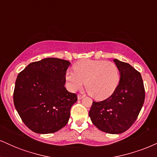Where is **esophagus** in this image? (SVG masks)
<instances>
[{"label":"esophagus","instance_id":"obj_1","mask_svg":"<svg viewBox=\"0 0 157 157\" xmlns=\"http://www.w3.org/2000/svg\"><path fill=\"white\" fill-rule=\"evenodd\" d=\"M82 98H83V96H82V95H80V94H78V95H77V99H78L79 100H82Z\"/></svg>","mask_w":157,"mask_h":157}]
</instances>
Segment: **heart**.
Listing matches in <instances>:
<instances>
[{
	"instance_id": "1",
	"label": "heart",
	"mask_w": 157,
	"mask_h": 157,
	"mask_svg": "<svg viewBox=\"0 0 157 157\" xmlns=\"http://www.w3.org/2000/svg\"><path fill=\"white\" fill-rule=\"evenodd\" d=\"M74 71H67L66 80L68 89L80 90L84 82L86 91L97 100L109 98L120 83V73L116 64L105 60H82L73 66Z\"/></svg>"
}]
</instances>
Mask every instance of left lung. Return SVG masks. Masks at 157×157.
Wrapping results in <instances>:
<instances>
[{"instance_id": "left-lung-1", "label": "left lung", "mask_w": 157, "mask_h": 157, "mask_svg": "<svg viewBox=\"0 0 157 157\" xmlns=\"http://www.w3.org/2000/svg\"><path fill=\"white\" fill-rule=\"evenodd\" d=\"M113 62L120 73L118 87L106 100L93 101L89 117L100 131L119 134L136 121L145 101V89L141 75L134 67L117 59Z\"/></svg>"}]
</instances>
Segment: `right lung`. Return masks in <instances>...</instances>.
<instances>
[{
	"mask_svg": "<svg viewBox=\"0 0 157 157\" xmlns=\"http://www.w3.org/2000/svg\"><path fill=\"white\" fill-rule=\"evenodd\" d=\"M71 63L48 57L31 63L17 75L14 105L22 121L37 134H52L68 123L77 94L65 88Z\"/></svg>",
	"mask_w": 157,
	"mask_h": 157,
	"instance_id": "1",
	"label": "right lung"
}]
</instances>
